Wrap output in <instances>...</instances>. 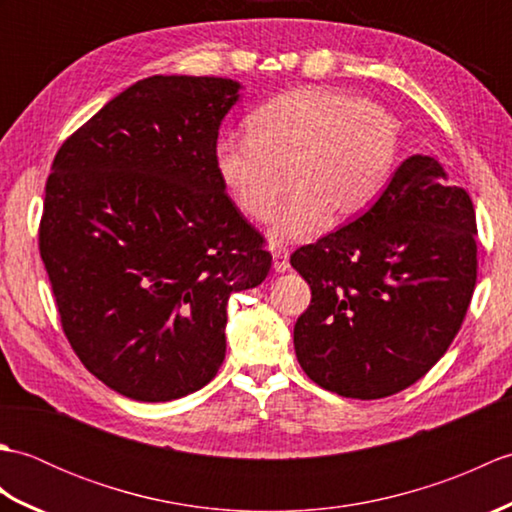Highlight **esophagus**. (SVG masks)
Masks as SVG:
<instances>
[{"label": "esophagus", "instance_id": "34e87169", "mask_svg": "<svg viewBox=\"0 0 512 512\" xmlns=\"http://www.w3.org/2000/svg\"><path fill=\"white\" fill-rule=\"evenodd\" d=\"M273 268L277 273H286L290 268V253L286 246H275L273 248Z\"/></svg>", "mask_w": 512, "mask_h": 512}]
</instances>
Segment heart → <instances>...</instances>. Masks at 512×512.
I'll use <instances>...</instances> for the list:
<instances>
[{
	"mask_svg": "<svg viewBox=\"0 0 512 512\" xmlns=\"http://www.w3.org/2000/svg\"><path fill=\"white\" fill-rule=\"evenodd\" d=\"M396 118L374 101L325 88H297L259 105L246 138L215 147L217 176L228 198L253 222L275 217L273 237L301 239L325 224L363 213L385 189L398 156Z\"/></svg>",
	"mask_w": 512,
	"mask_h": 512,
	"instance_id": "obj_1",
	"label": "heart"
}]
</instances>
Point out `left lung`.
Wrapping results in <instances>:
<instances>
[{
    "instance_id": "obj_1",
    "label": "left lung",
    "mask_w": 512,
    "mask_h": 512,
    "mask_svg": "<svg viewBox=\"0 0 512 512\" xmlns=\"http://www.w3.org/2000/svg\"><path fill=\"white\" fill-rule=\"evenodd\" d=\"M475 209L431 156H411L369 209L290 264L310 284L295 352L319 387L358 400L416 383L449 350L477 279Z\"/></svg>"
}]
</instances>
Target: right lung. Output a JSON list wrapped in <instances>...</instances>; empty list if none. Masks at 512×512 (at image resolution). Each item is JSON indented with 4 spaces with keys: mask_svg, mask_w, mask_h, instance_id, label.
<instances>
[{
    "mask_svg": "<svg viewBox=\"0 0 512 512\" xmlns=\"http://www.w3.org/2000/svg\"><path fill=\"white\" fill-rule=\"evenodd\" d=\"M239 83L149 76L65 138L39 222L63 334L132 400L204 387L226 354V303L266 279V237L217 176Z\"/></svg>",
    "mask_w": 512,
    "mask_h": 512,
    "instance_id": "add662e5",
    "label": "right lung"
}]
</instances>
